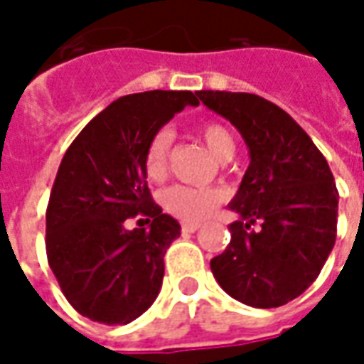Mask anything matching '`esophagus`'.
Listing matches in <instances>:
<instances>
[{
	"mask_svg": "<svg viewBox=\"0 0 364 364\" xmlns=\"http://www.w3.org/2000/svg\"><path fill=\"white\" fill-rule=\"evenodd\" d=\"M200 228L197 222H183L181 224V232H185V234H193V232H197V230Z\"/></svg>",
	"mask_w": 364,
	"mask_h": 364,
	"instance_id": "34e87169",
	"label": "esophagus"
}]
</instances>
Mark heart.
Here are the masks:
<instances>
[{
    "label": "heart",
    "mask_w": 364,
    "mask_h": 364,
    "mask_svg": "<svg viewBox=\"0 0 364 364\" xmlns=\"http://www.w3.org/2000/svg\"><path fill=\"white\" fill-rule=\"evenodd\" d=\"M198 136L203 138L206 148L222 161L234 156L236 142L228 132V128L218 122H205L198 128ZM173 144V132L161 128L151 136L150 144L144 156V169L151 181H161L167 175L169 167V154ZM224 200V193L218 189H198V187H185L173 185L161 193V206L167 213L183 222L205 220L214 213V208Z\"/></svg>",
    "instance_id": "b5f03b06"
}]
</instances>
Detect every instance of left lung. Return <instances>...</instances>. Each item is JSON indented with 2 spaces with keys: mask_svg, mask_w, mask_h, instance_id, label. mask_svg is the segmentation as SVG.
Listing matches in <instances>:
<instances>
[{
  "mask_svg": "<svg viewBox=\"0 0 364 364\" xmlns=\"http://www.w3.org/2000/svg\"><path fill=\"white\" fill-rule=\"evenodd\" d=\"M228 119L250 148L230 210V244L210 259L230 296L253 308H277L300 296L333 250L337 193L333 175L312 138L281 107L253 93L198 91Z\"/></svg>",
  "mask_w": 364,
  "mask_h": 364,
  "instance_id": "left-lung-1",
  "label": "left lung"
}]
</instances>
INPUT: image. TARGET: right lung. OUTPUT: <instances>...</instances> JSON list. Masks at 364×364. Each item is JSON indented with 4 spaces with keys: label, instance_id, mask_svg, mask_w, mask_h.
Instances as JSON below:
<instances>
[{
    "label": "right lung",
    "instance_id": "1",
    "mask_svg": "<svg viewBox=\"0 0 364 364\" xmlns=\"http://www.w3.org/2000/svg\"><path fill=\"white\" fill-rule=\"evenodd\" d=\"M198 91H144L112 101L87 122L62 158L46 208V257L77 312L124 326L142 316L164 281V255L181 234L146 181L151 136ZM146 229L128 230V220Z\"/></svg>",
    "mask_w": 364,
    "mask_h": 364
}]
</instances>
